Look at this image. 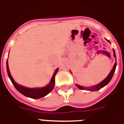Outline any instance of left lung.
<instances>
[{"label":"left lung","mask_w":124,"mask_h":124,"mask_svg":"<svg viewBox=\"0 0 124 124\" xmlns=\"http://www.w3.org/2000/svg\"><path fill=\"white\" fill-rule=\"evenodd\" d=\"M109 43H110L108 40H107ZM113 52H114V57L116 58V55H115V50H113ZM116 62L114 66H113V67L112 70H111V71L110 72V73L109 74V75L108 76V77L106 78H105V79L103 80V81H102V82H101L99 84H97V85H95V86H92V87H88V88H85V87H83V86H80V85H76V86L78 87V88H79V89H81V90H85V89H86V90H90V91H97V90H100L101 88H102L103 86H104L105 85H106L108 84V83H109V81H110V80L111 79V78H112L113 76V74H114V72L115 71V69H116Z\"/></svg>","instance_id":"obj_1"}]
</instances>
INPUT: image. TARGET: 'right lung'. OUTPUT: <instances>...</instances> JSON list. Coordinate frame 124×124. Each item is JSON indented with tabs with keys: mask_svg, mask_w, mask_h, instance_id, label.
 Here are the masks:
<instances>
[{
	"mask_svg": "<svg viewBox=\"0 0 124 124\" xmlns=\"http://www.w3.org/2000/svg\"><path fill=\"white\" fill-rule=\"evenodd\" d=\"M6 68H7V72H8V74L9 76V78H10L11 81L13 85L15 86L17 90L20 92V93H22L23 95H24L26 97H29L30 98L32 99H39L41 97H45V95H48V93H50V92L52 91L55 86V77L56 74L57 73L59 69L57 68L55 71L53 73V75L52 76V78L50 81V83H49V85H48L46 86L43 87V88H25L23 86L19 85L18 84H17L13 78H12V76H11L9 71V67H8V62L7 60L6 62Z\"/></svg>",
	"mask_w": 124,
	"mask_h": 124,
	"instance_id": "right-lung-1",
	"label": "right lung"
}]
</instances>
